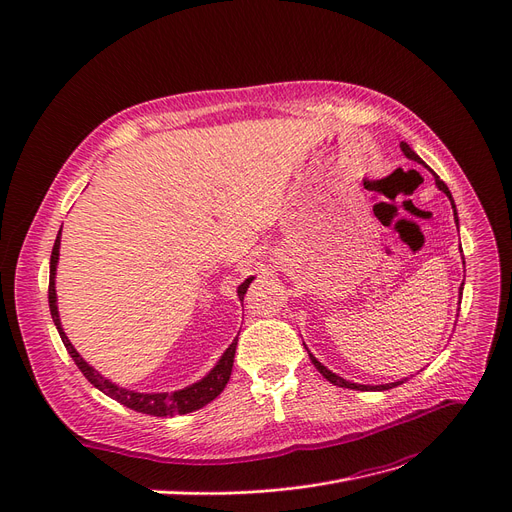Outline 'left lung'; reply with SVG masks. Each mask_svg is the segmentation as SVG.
<instances>
[{
	"label": "left lung",
	"instance_id": "left-lung-1",
	"mask_svg": "<svg viewBox=\"0 0 512 512\" xmlns=\"http://www.w3.org/2000/svg\"><path fill=\"white\" fill-rule=\"evenodd\" d=\"M400 149H402V153H405L409 159H413V161H417V164H423V159L407 145V143H400ZM436 186L440 188V191L450 199V205H452V209H454V220H456V224H459V218H456V205H454V201H452V195H450V191H448V186L436 176ZM463 288V286H461ZM309 359H311V363L315 365V369L324 375V378L330 382V384H334V386H340V388H351V390H390V388H394V386H400V384H405L407 382V378L405 380H400V382H392V384H382V386H361V384H353V382H346V380H342L340 375H336V373H332L328 367H324L321 365L311 353H309Z\"/></svg>",
	"mask_w": 512,
	"mask_h": 512
}]
</instances>
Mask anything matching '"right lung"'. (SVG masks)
Here are the masks:
<instances>
[{"instance_id":"right-lung-1","label":"right lung","mask_w":512,"mask_h":512,"mask_svg":"<svg viewBox=\"0 0 512 512\" xmlns=\"http://www.w3.org/2000/svg\"><path fill=\"white\" fill-rule=\"evenodd\" d=\"M60 234L56 242H53V249H51V261H49V311L53 317V324H56L60 338L66 346L68 355L74 359L76 367L83 371L85 378L103 394H107L110 398L118 400L120 405L137 411V413H145V415H153V417H174V415H184V413H193L201 407H205L207 402H211L215 396H220V392L226 388L228 380H230V373H232V365H234V353H236V340L226 348V353L222 355V359L218 361L205 378L193 386H188L184 390L178 392H161V394H145V392H132V390H124L118 388L116 384H112L110 380H105L99 371H95L83 357L76 353V348L72 346V342L68 340V336L62 330L60 324V313H58V297H56V267H58V259H60ZM253 282V276L247 278L238 286V299L242 301L245 299V292L249 288V284Z\"/></svg>"}]
</instances>
